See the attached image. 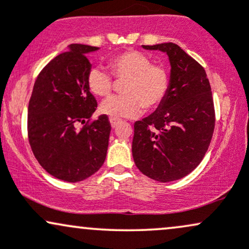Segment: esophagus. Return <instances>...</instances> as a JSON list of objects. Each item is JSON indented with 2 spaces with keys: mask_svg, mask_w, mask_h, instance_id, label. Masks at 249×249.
I'll return each mask as SVG.
<instances>
[{
  "mask_svg": "<svg viewBox=\"0 0 249 249\" xmlns=\"http://www.w3.org/2000/svg\"><path fill=\"white\" fill-rule=\"evenodd\" d=\"M110 123H111V126L116 127L117 125H118L119 121H118V119H116V118H110Z\"/></svg>",
  "mask_w": 249,
  "mask_h": 249,
  "instance_id": "esophagus-1",
  "label": "esophagus"
}]
</instances>
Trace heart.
Segmentation results:
<instances>
[{
	"label": "heart",
	"instance_id": "heart-1",
	"mask_svg": "<svg viewBox=\"0 0 249 249\" xmlns=\"http://www.w3.org/2000/svg\"><path fill=\"white\" fill-rule=\"evenodd\" d=\"M110 73L103 68L89 70L87 85L93 96L105 98L112 93L116 82L122 83V96L102 104L101 112L111 118H131L142 108L151 111L161 104L170 89V72L160 63L138 50H127L108 59Z\"/></svg>",
	"mask_w": 249,
	"mask_h": 249
}]
</instances>
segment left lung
Masks as SVG:
<instances>
[{
  "instance_id": "left-lung-1",
  "label": "left lung",
  "mask_w": 249,
  "mask_h": 249,
  "mask_svg": "<svg viewBox=\"0 0 249 249\" xmlns=\"http://www.w3.org/2000/svg\"><path fill=\"white\" fill-rule=\"evenodd\" d=\"M166 53L170 89L152 115L134 123L132 154L136 166L160 182L184 178L200 164L210 146L215 111L206 71L174 43L142 45Z\"/></svg>"
}]
</instances>
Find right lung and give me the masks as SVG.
Here are the masks:
<instances>
[{"label":"right lung","instance_id":"right-lung-1","mask_svg":"<svg viewBox=\"0 0 249 249\" xmlns=\"http://www.w3.org/2000/svg\"><path fill=\"white\" fill-rule=\"evenodd\" d=\"M97 50L71 44L37 76L28 107V139L39 165L57 179L77 182L96 173L107 158L111 124L107 115L92 118L97 101L89 91L91 64L87 53ZM79 124L86 125L77 129Z\"/></svg>","mask_w":249,"mask_h":249}]
</instances>
